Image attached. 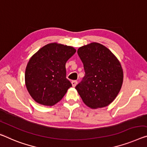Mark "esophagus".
Wrapping results in <instances>:
<instances>
[{"label":"esophagus","instance_id":"esophagus-1","mask_svg":"<svg viewBox=\"0 0 147 147\" xmlns=\"http://www.w3.org/2000/svg\"><path fill=\"white\" fill-rule=\"evenodd\" d=\"M71 84H72V86L73 87H76V85L78 84V81H77L76 80H74L71 81Z\"/></svg>","mask_w":147,"mask_h":147}]
</instances>
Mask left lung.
Segmentation results:
<instances>
[{"label":"left lung","mask_w":147,"mask_h":147,"mask_svg":"<svg viewBox=\"0 0 147 147\" xmlns=\"http://www.w3.org/2000/svg\"><path fill=\"white\" fill-rule=\"evenodd\" d=\"M78 54L85 75L76 85V90L89 108L107 107L116 98L122 85L120 62L109 49L98 42L80 47Z\"/></svg>","instance_id":"left-lung-1"}]
</instances>
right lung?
I'll return each instance as SVG.
<instances>
[{"label":"right lung","mask_w":147,"mask_h":147,"mask_svg":"<svg viewBox=\"0 0 147 147\" xmlns=\"http://www.w3.org/2000/svg\"><path fill=\"white\" fill-rule=\"evenodd\" d=\"M76 50L56 42L45 45L30 58L25 73V82L35 102L53 106L71 87L66 78V63Z\"/></svg>","instance_id":"add662e5"}]
</instances>
